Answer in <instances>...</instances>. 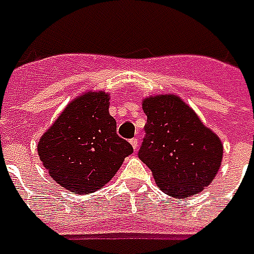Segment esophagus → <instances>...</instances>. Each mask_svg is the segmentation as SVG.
Segmentation results:
<instances>
[{"instance_id":"34e87169","label":"esophagus","mask_w":254,"mask_h":254,"mask_svg":"<svg viewBox=\"0 0 254 254\" xmlns=\"http://www.w3.org/2000/svg\"><path fill=\"white\" fill-rule=\"evenodd\" d=\"M129 142L132 144L133 149H134V151H137V149H138V141H137V138H132V140H130Z\"/></svg>"}]
</instances>
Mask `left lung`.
<instances>
[{"label": "left lung", "mask_w": 254, "mask_h": 254, "mask_svg": "<svg viewBox=\"0 0 254 254\" xmlns=\"http://www.w3.org/2000/svg\"><path fill=\"white\" fill-rule=\"evenodd\" d=\"M146 136L138 157L156 185L176 199L200 192L215 178L223 159L219 137L174 94L142 99Z\"/></svg>", "instance_id": "left-lung-1"}]
</instances>
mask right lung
<instances>
[{
	"label": "right lung",
	"instance_id": "right-lung-1",
	"mask_svg": "<svg viewBox=\"0 0 254 254\" xmlns=\"http://www.w3.org/2000/svg\"><path fill=\"white\" fill-rule=\"evenodd\" d=\"M109 101L105 91L80 94L37 144L40 161L51 178L74 194L102 189L133 153L132 145L117 134Z\"/></svg>",
	"mask_w": 254,
	"mask_h": 254
}]
</instances>
